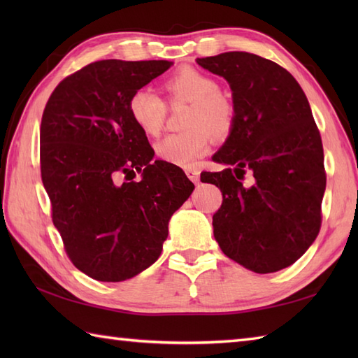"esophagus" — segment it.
Returning a JSON list of instances; mask_svg holds the SVG:
<instances>
[{"label": "esophagus", "mask_w": 358, "mask_h": 358, "mask_svg": "<svg viewBox=\"0 0 358 358\" xmlns=\"http://www.w3.org/2000/svg\"><path fill=\"white\" fill-rule=\"evenodd\" d=\"M186 175H187V178L191 180V181H194L195 185L200 181V172L196 171V169H186Z\"/></svg>", "instance_id": "esophagus-1"}]
</instances>
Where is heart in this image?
<instances>
[{
    "instance_id": "b5f03b06",
    "label": "heart",
    "mask_w": 358,
    "mask_h": 358,
    "mask_svg": "<svg viewBox=\"0 0 358 358\" xmlns=\"http://www.w3.org/2000/svg\"><path fill=\"white\" fill-rule=\"evenodd\" d=\"M164 87L173 100L191 103L186 132L167 135L155 144L162 162L180 167H192L208 154L212 134L226 135L234 124V106L220 94V85L209 75L192 67H183L167 78ZM129 115L146 135L155 136L164 126L167 106L154 90L141 87L127 101Z\"/></svg>"
}]
</instances>
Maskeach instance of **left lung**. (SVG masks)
<instances>
[{"label": "left lung", "instance_id": "obj_1", "mask_svg": "<svg viewBox=\"0 0 358 358\" xmlns=\"http://www.w3.org/2000/svg\"><path fill=\"white\" fill-rule=\"evenodd\" d=\"M229 83L234 124L212 159L222 172L201 181L223 194L214 217V237L231 260L257 273L295 263L322 226L326 189L323 144L299 83L283 67L249 52L196 58ZM249 169L256 183L241 181Z\"/></svg>", "mask_w": 358, "mask_h": 358}]
</instances>
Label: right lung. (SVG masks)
<instances>
[{
    "mask_svg": "<svg viewBox=\"0 0 358 358\" xmlns=\"http://www.w3.org/2000/svg\"><path fill=\"white\" fill-rule=\"evenodd\" d=\"M172 66L164 59H103L66 77L40 127L41 180L52 222L73 266L98 281H123L154 264L172 214L194 191L154 149L127 101ZM142 172L140 182H121Z\"/></svg>",
    "mask_w": 358,
    "mask_h": 358,
    "instance_id": "right-lung-1",
    "label": "right lung"
}]
</instances>
